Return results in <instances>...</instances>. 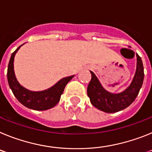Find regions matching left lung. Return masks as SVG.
Wrapping results in <instances>:
<instances>
[{
  "label": "left lung",
  "mask_w": 152,
  "mask_h": 152,
  "mask_svg": "<svg viewBox=\"0 0 152 152\" xmlns=\"http://www.w3.org/2000/svg\"><path fill=\"white\" fill-rule=\"evenodd\" d=\"M136 71L131 84L121 93L113 94L102 86L94 73L91 72V80L88 87V95L94 107L105 113L119 112L127 108L135 100L144 80V68L142 58L136 54Z\"/></svg>",
  "instance_id": "obj_1"
}]
</instances>
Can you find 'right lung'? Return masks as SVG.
I'll return each instance as SVG.
<instances>
[{"instance_id": "add662e5", "label": "right lung", "mask_w": 152, "mask_h": 152, "mask_svg": "<svg viewBox=\"0 0 152 152\" xmlns=\"http://www.w3.org/2000/svg\"><path fill=\"white\" fill-rule=\"evenodd\" d=\"M23 45L19 46L12 53L10 57L7 68L8 84L13 95L23 105L34 110H47L54 107L59 102L65 86L75 77V75L61 79L52 87L44 91H32L26 89L18 82L13 68L14 56Z\"/></svg>"}]
</instances>
